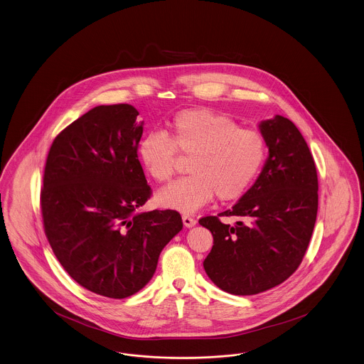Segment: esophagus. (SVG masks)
<instances>
[{"label":"esophagus","instance_id":"34e87169","mask_svg":"<svg viewBox=\"0 0 364 364\" xmlns=\"http://www.w3.org/2000/svg\"><path fill=\"white\" fill-rule=\"evenodd\" d=\"M183 223L186 228H192L196 225V219L189 217V215H183Z\"/></svg>","mask_w":364,"mask_h":364}]
</instances>
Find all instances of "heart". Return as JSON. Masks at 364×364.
Instances as JSON below:
<instances>
[{
	"mask_svg": "<svg viewBox=\"0 0 364 364\" xmlns=\"http://www.w3.org/2000/svg\"><path fill=\"white\" fill-rule=\"evenodd\" d=\"M192 157L191 175L157 193V203L195 213L214 195L229 202L241 198L262 171L267 145L259 131L241 129L233 119L208 109H187L169 123V135L146 134L139 144L142 164L154 180L168 183L180 156Z\"/></svg>",
	"mask_w": 364,
	"mask_h": 364,
	"instance_id": "heart-1",
	"label": "heart"
}]
</instances>
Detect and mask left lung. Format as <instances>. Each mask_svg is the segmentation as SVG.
Here are the masks:
<instances>
[{"mask_svg":"<svg viewBox=\"0 0 364 364\" xmlns=\"http://www.w3.org/2000/svg\"><path fill=\"white\" fill-rule=\"evenodd\" d=\"M268 159L256 183L218 216H238L230 227L218 217L199 223L214 237L204 271L220 290L255 295L296 271L309 247L318 208V178L305 138L287 117L260 123Z\"/></svg>","mask_w":364,"mask_h":364,"instance_id":"1","label":"left lung"}]
</instances>
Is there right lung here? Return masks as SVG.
<instances>
[{
    "label": "right lung",
    "instance_id": "obj_1",
    "mask_svg": "<svg viewBox=\"0 0 364 364\" xmlns=\"http://www.w3.org/2000/svg\"><path fill=\"white\" fill-rule=\"evenodd\" d=\"M130 104L99 105L55 136L44 166L46 237L63 269L84 289L123 299L154 275L161 250L183 229L175 210L139 213L151 196Z\"/></svg>",
    "mask_w": 364,
    "mask_h": 364
}]
</instances>
